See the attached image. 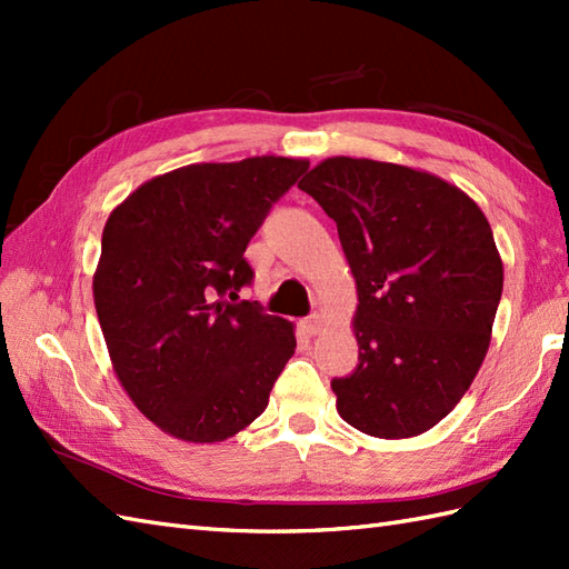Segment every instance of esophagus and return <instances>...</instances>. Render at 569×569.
I'll return each instance as SVG.
<instances>
[{
	"instance_id": "esophagus-1",
	"label": "esophagus",
	"mask_w": 569,
	"mask_h": 569,
	"mask_svg": "<svg viewBox=\"0 0 569 569\" xmlns=\"http://www.w3.org/2000/svg\"><path fill=\"white\" fill-rule=\"evenodd\" d=\"M322 325H325L322 316H320V312H316V316H310V318L303 322V330H306L308 335H320V332H322Z\"/></svg>"
}]
</instances>
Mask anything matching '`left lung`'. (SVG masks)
<instances>
[{"mask_svg":"<svg viewBox=\"0 0 569 569\" xmlns=\"http://www.w3.org/2000/svg\"><path fill=\"white\" fill-rule=\"evenodd\" d=\"M298 188L337 222L357 283L359 365L332 379L337 413L371 438H416L487 357L503 291L489 220L438 176L352 156L320 161Z\"/></svg>","mask_w":569,"mask_h":569,"instance_id":"obj_1","label":"left lung"}]
</instances>
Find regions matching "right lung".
I'll return each mask as SVG.
<instances>
[{
    "label": "right lung",
    "mask_w": 569,
    "mask_h": 569,
    "mask_svg": "<svg viewBox=\"0 0 569 569\" xmlns=\"http://www.w3.org/2000/svg\"><path fill=\"white\" fill-rule=\"evenodd\" d=\"M306 159L251 156L156 176L107 217L94 310L122 389L156 428L222 442L257 420L296 352L293 322L237 291L271 204Z\"/></svg>",
    "instance_id": "obj_1"
}]
</instances>
